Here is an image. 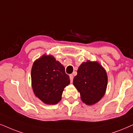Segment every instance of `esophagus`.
I'll use <instances>...</instances> for the list:
<instances>
[{
  "mask_svg": "<svg viewBox=\"0 0 133 133\" xmlns=\"http://www.w3.org/2000/svg\"><path fill=\"white\" fill-rule=\"evenodd\" d=\"M70 77V81H71V83L72 82V81H73V79H74V75H72V74H70L69 75Z\"/></svg>",
  "mask_w": 133,
  "mask_h": 133,
  "instance_id": "obj_1",
  "label": "esophagus"
}]
</instances>
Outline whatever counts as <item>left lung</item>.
<instances>
[{"label": "left lung", "mask_w": 133, "mask_h": 133, "mask_svg": "<svg viewBox=\"0 0 133 133\" xmlns=\"http://www.w3.org/2000/svg\"><path fill=\"white\" fill-rule=\"evenodd\" d=\"M73 84L80 94L83 103L94 105L105 94L108 84L107 72L98 62L87 61L79 65Z\"/></svg>", "instance_id": "left-lung-1"}]
</instances>
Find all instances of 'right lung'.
I'll return each mask as SVG.
<instances>
[{
    "mask_svg": "<svg viewBox=\"0 0 133 133\" xmlns=\"http://www.w3.org/2000/svg\"><path fill=\"white\" fill-rule=\"evenodd\" d=\"M31 78L33 92L47 105L57 104L64 88L70 84L64 67L52 55H44L34 62Z\"/></svg>",
    "mask_w": 133,
    "mask_h": 133,
    "instance_id": "1",
    "label": "right lung"
}]
</instances>
